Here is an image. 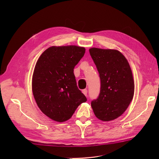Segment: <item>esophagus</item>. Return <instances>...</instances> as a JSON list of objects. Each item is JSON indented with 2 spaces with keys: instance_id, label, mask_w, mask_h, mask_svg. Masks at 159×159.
I'll list each match as a JSON object with an SVG mask.
<instances>
[{
  "instance_id": "1",
  "label": "esophagus",
  "mask_w": 159,
  "mask_h": 159,
  "mask_svg": "<svg viewBox=\"0 0 159 159\" xmlns=\"http://www.w3.org/2000/svg\"><path fill=\"white\" fill-rule=\"evenodd\" d=\"M82 93H83V94H84L85 96H87V95H88V90H87L86 89H83V90H82Z\"/></svg>"
}]
</instances>
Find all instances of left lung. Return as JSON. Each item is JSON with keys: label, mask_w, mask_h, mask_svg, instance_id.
Returning a JSON list of instances; mask_svg holds the SVG:
<instances>
[{"label": "left lung", "mask_w": 159, "mask_h": 159, "mask_svg": "<svg viewBox=\"0 0 159 159\" xmlns=\"http://www.w3.org/2000/svg\"><path fill=\"white\" fill-rule=\"evenodd\" d=\"M89 51L101 79L99 95L91 101V107L98 119L114 120L126 111L134 95L129 64L118 50L92 48Z\"/></svg>", "instance_id": "8db88e82"}]
</instances>
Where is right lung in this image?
<instances>
[{
  "label": "right lung",
  "mask_w": 159,
  "mask_h": 159,
  "mask_svg": "<svg viewBox=\"0 0 159 159\" xmlns=\"http://www.w3.org/2000/svg\"><path fill=\"white\" fill-rule=\"evenodd\" d=\"M86 49L77 46H52L38 59L32 78L37 106L49 118L62 122L70 119L87 98L77 86L73 69Z\"/></svg>",
  "instance_id": "obj_1"
}]
</instances>
